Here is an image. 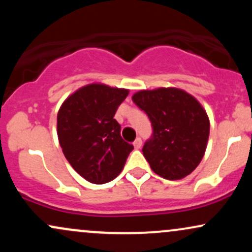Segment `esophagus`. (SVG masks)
<instances>
[{
    "label": "esophagus",
    "instance_id": "obj_1",
    "mask_svg": "<svg viewBox=\"0 0 252 252\" xmlns=\"http://www.w3.org/2000/svg\"><path fill=\"white\" fill-rule=\"evenodd\" d=\"M141 146H142V140H141L140 137H137L136 140L134 141V147L136 149H140Z\"/></svg>",
    "mask_w": 252,
    "mask_h": 252
}]
</instances>
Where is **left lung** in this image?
Segmentation results:
<instances>
[{
    "label": "left lung",
    "instance_id": "1",
    "mask_svg": "<svg viewBox=\"0 0 252 252\" xmlns=\"http://www.w3.org/2000/svg\"><path fill=\"white\" fill-rule=\"evenodd\" d=\"M132 102L148 115L153 136L142 152L150 168L167 180H180L200 163L210 120L198 99L178 88L141 90Z\"/></svg>",
    "mask_w": 252,
    "mask_h": 252
}]
</instances>
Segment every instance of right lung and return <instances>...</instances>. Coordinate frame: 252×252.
I'll list each match as a JSON object with an SVG mask.
<instances>
[{"instance_id":"add662e5","label":"right lung","mask_w":252,"mask_h":252,"mask_svg":"<svg viewBox=\"0 0 252 252\" xmlns=\"http://www.w3.org/2000/svg\"><path fill=\"white\" fill-rule=\"evenodd\" d=\"M129 90L92 83L78 89L60 106L57 134L66 160L91 184L114 180L134 147L123 140L114 116Z\"/></svg>"}]
</instances>
